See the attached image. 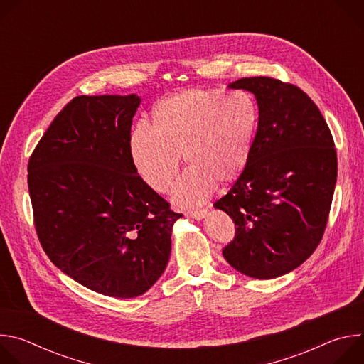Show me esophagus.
<instances>
[{"mask_svg":"<svg viewBox=\"0 0 364 364\" xmlns=\"http://www.w3.org/2000/svg\"><path fill=\"white\" fill-rule=\"evenodd\" d=\"M187 216H190V218H193V219H196V220H201V219H204V218L207 216V210H205V209H201V210L188 212Z\"/></svg>","mask_w":364,"mask_h":364,"instance_id":"1","label":"esophagus"}]
</instances>
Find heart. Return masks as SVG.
Here are the masks:
<instances>
[{
	"instance_id": "heart-1",
	"label": "heart",
	"mask_w": 364,
	"mask_h": 364,
	"mask_svg": "<svg viewBox=\"0 0 364 364\" xmlns=\"http://www.w3.org/2000/svg\"><path fill=\"white\" fill-rule=\"evenodd\" d=\"M257 128L255 103L245 95L190 89L171 95L152 111V128L141 124L129 136V152L141 180L168 194L181 167L173 201L196 207L212 196L218 183L229 184L245 171Z\"/></svg>"
}]
</instances>
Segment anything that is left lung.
<instances>
[{
  "label": "left lung",
  "mask_w": 364,
  "mask_h": 364,
  "mask_svg": "<svg viewBox=\"0 0 364 364\" xmlns=\"http://www.w3.org/2000/svg\"><path fill=\"white\" fill-rule=\"evenodd\" d=\"M255 95L257 128L249 163L215 203L235 222L223 256L240 274L272 279L304 264L320 245L337 181V152L318 107L274 77L229 85Z\"/></svg>",
  "instance_id": "1"
}]
</instances>
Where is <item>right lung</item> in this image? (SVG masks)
<instances>
[{"label": "right lung", "mask_w": 364, "mask_h": 364, "mask_svg": "<svg viewBox=\"0 0 364 364\" xmlns=\"http://www.w3.org/2000/svg\"><path fill=\"white\" fill-rule=\"evenodd\" d=\"M136 95L76 96L28 160L38 240L62 272L114 298H135L163 275L183 215L138 176L129 152Z\"/></svg>", "instance_id": "obj_1"}]
</instances>
